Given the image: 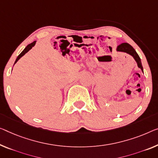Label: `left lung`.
Instances as JSON below:
<instances>
[{"instance_id": "8db88e82", "label": "left lung", "mask_w": 158, "mask_h": 158, "mask_svg": "<svg viewBox=\"0 0 158 158\" xmlns=\"http://www.w3.org/2000/svg\"><path fill=\"white\" fill-rule=\"evenodd\" d=\"M116 52H125L127 54H129L134 59V60L136 62L138 67L140 69L142 72L143 73V65L141 64V60L139 57V56L135 52V50L128 43H122L121 44L116 47Z\"/></svg>"}]
</instances>
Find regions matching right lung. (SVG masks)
<instances>
[{
  "label": "right lung",
  "mask_w": 158,
  "mask_h": 158,
  "mask_svg": "<svg viewBox=\"0 0 158 158\" xmlns=\"http://www.w3.org/2000/svg\"><path fill=\"white\" fill-rule=\"evenodd\" d=\"M36 42H37V41H35V42H33L32 43H31V44H28L27 46V47L25 48V49H24L23 52H22L20 54V55L18 56V57H17V59H16V60H15V64H14V65L16 64L17 62L18 61V60L20 59L21 57H23L24 55H25L26 53H27L29 51H30L31 48H32L33 47H35V44H36Z\"/></svg>",
  "instance_id": "1"
}]
</instances>
